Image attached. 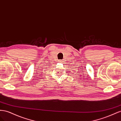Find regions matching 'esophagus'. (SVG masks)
I'll list each match as a JSON object with an SVG mask.
<instances>
[{"label": "esophagus", "mask_w": 121, "mask_h": 121, "mask_svg": "<svg viewBox=\"0 0 121 121\" xmlns=\"http://www.w3.org/2000/svg\"><path fill=\"white\" fill-rule=\"evenodd\" d=\"M59 62L60 63H61V62H62V61L61 60H60V61H59Z\"/></svg>", "instance_id": "34e87169"}]
</instances>
